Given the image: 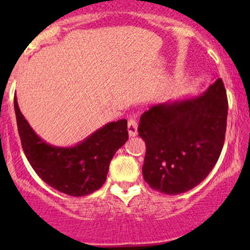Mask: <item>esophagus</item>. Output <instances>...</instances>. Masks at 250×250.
<instances>
[{
  "label": "esophagus",
  "instance_id": "1",
  "mask_svg": "<svg viewBox=\"0 0 250 250\" xmlns=\"http://www.w3.org/2000/svg\"><path fill=\"white\" fill-rule=\"evenodd\" d=\"M127 129L129 136H135L138 133V121L135 118H129L127 123Z\"/></svg>",
  "mask_w": 250,
  "mask_h": 250
}]
</instances>
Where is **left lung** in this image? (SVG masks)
Returning <instances> with one entry per match:
<instances>
[{
    "instance_id": "obj_1",
    "label": "left lung",
    "mask_w": 250,
    "mask_h": 250,
    "mask_svg": "<svg viewBox=\"0 0 250 250\" xmlns=\"http://www.w3.org/2000/svg\"><path fill=\"white\" fill-rule=\"evenodd\" d=\"M228 118V98L217 78L199 97L152 105L140 118L146 151L142 173L162 193H183L206 179L220 158Z\"/></svg>"
}]
</instances>
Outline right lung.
I'll return each mask as SVG.
<instances>
[{"label":"right lung","instance_id":"obj_1","mask_svg":"<svg viewBox=\"0 0 250 250\" xmlns=\"http://www.w3.org/2000/svg\"><path fill=\"white\" fill-rule=\"evenodd\" d=\"M17 126L30 166L46 184L73 197L87 196L104 186L112 157L128 140L127 121L99 128L70 148L47 145L23 117L15 97Z\"/></svg>","mask_w":250,"mask_h":250}]
</instances>
